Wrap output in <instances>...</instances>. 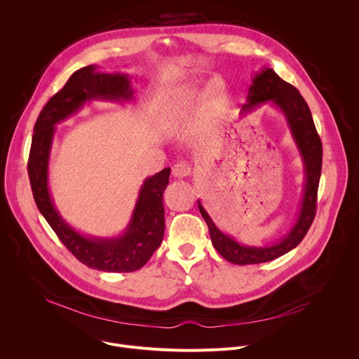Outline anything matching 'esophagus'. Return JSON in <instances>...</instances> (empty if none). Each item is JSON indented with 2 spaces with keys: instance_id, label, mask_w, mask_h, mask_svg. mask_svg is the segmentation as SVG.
I'll use <instances>...</instances> for the list:
<instances>
[{
  "instance_id": "obj_1",
  "label": "esophagus",
  "mask_w": 359,
  "mask_h": 359,
  "mask_svg": "<svg viewBox=\"0 0 359 359\" xmlns=\"http://www.w3.org/2000/svg\"><path fill=\"white\" fill-rule=\"evenodd\" d=\"M190 172H191V166L187 162H179L172 168V175L176 179H184L190 175Z\"/></svg>"
}]
</instances>
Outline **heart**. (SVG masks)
Returning <instances> with one entry per match:
<instances>
[{"mask_svg":"<svg viewBox=\"0 0 359 359\" xmlns=\"http://www.w3.org/2000/svg\"><path fill=\"white\" fill-rule=\"evenodd\" d=\"M201 99L203 112L209 116H217L226 104V92L220 81L209 82L206 89L200 92L194 85H183L163 93L161 125L169 133H180L186 130L197 114Z\"/></svg>","mask_w":359,"mask_h":359,"instance_id":"1","label":"heart"}]
</instances>
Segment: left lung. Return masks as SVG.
<instances>
[{
	"label": "left lung",
	"mask_w": 359,
	"mask_h": 359,
	"mask_svg": "<svg viewBox=\"0 0 359 359\" xmlns=\"http://www.w3.org/2000/svg\"><path fill=\"white\" fill-rule=\"evenodd\" d=\"M269 100L284 114L305 168V186L301 209L290 233L284 236L281 241L269 247L243 245L233 237L220 231L201 206V203L197 201L198 210L209 226L215 248L222 254L223 259L238 266L267 263L295 248L311 227L317 210V193L323 166V143L316 129L311 111L295 86L283 81L271 68H264L252 79L243 112H250Z\"/></svg>",
	"instance_id": "1"
}]
</instances>
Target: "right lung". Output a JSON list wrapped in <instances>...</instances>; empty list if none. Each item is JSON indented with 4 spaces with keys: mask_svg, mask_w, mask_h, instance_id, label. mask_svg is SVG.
I'll return each mask as SVG.
<instances>
[{
    "mask_svg": "<svg viewBox=\"0 0 359 359\" xmlns=\"http://www.w3.org/2000/svg\"><path fill=\"white\" fill-rule=\"evenodd\" d=\"M133 89L128 75L100 74L95 65L78 69L64 88L42 108L32 135L28 176L36 208L64 245L89 269L108 273H130L142 269L161 245L165 234L163 191L169 184L170 168L147 177L126 231L114 238H92L75 231L58 213L48 187L49 151L55 125L83 107L86 100H130Z\"/></svg>",
    "mask_w": 359,
    "mask_h": 359,
    "instance_id": "1",
    "label": "right lung"
}]
</instances>
